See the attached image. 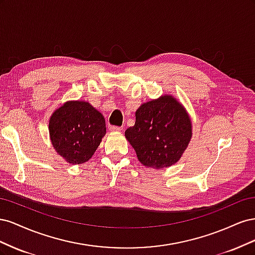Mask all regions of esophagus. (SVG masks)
<instances>
[{"mask_svg":"<svg viewBox=\"0 0 255 255\" xmlns=\"http://www.w3.org/2000/svg\"><path fill=\"white\" fill-rule=\"evenodd\" d=\"M110 129L112 130V132H121L122 130V128H120V127H110Z\"/></svg>","mask_w":255,"mask_h":255,"instance_id":"esophagus-1","label":"esophagus"}]
</instances>
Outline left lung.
Wrapping results in <instances>:
<instances>
[{
    "label": "left lung",
    "instance_id": "obj_1",
    "mask_svg": "<svg viewBox=\"0 0 255 255\" xmlns=\"http://www.w3.org/2000/svg\"><path fill=\"white\" fill-rule=\"evenodd\" d=\"M134 127L126 130L138 160L144 167L164 169L180 160L192 136L187 111L171 96L142 103L135 113Z\"/></svg>",
    "mask_w": 255,
    "mask_h": 255
}]
</instances>
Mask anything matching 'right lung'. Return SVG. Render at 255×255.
Instances as JSON below:
<instances>
[{"instance_id":"right-lung-1","label":"right lung","mask_w":255,"mask_h":255,"mask_svg":"<svg viewBox=\"0 0 255 255\" xmlns=\"http://www.w3.org/2000/svg\"><path fill=\"white\" fill-rule=\"evenodd\" d=\"M50 140L68 164L82 165L94 155L106 134L103 115L86 101H67L49 120Z\"/></svg>"}]
</instances>
